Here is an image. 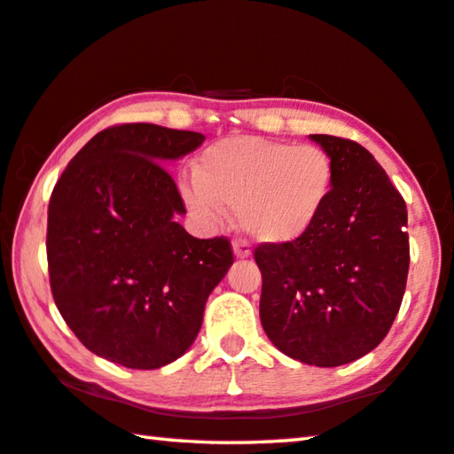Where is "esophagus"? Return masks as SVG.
<instances>
[{"label": "esophagus", "mask_w": 454, "mask_h": 454, "mask_svg": "<svg viewBox=\"0 0 454 454\" xmlns=\"http://www.w3.org/2000/svg\"><path fill=\"white\" fill-rule=\"evenodd\" d=\"M232 250H234L236 258H248L250 256V247H248V242H244V240H234Z\"/></svg>", "instance_id": "34e87169"}]
</instances>
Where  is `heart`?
Here are the masks:
<instances>
[{
	"label": "heart",
	"instance_id": "b5f03b06",
	"mask_svg": "<svg viewBox=\"0 0 454 454\" xmlns=\"http://www.w3.org/2000/svg\"><path fill=\"white\" fill-rule=\"evenodd\" d=\"M193 177L182 193L201 222L218 224L224 207H234L254 240L291 244L311 232L329 204L335 163L317 145L228 137L204 149Z\"/></svg>",
	"mask_w": 454,
	"mask_h": 454
}]
</instances>
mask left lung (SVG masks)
Here are the masks:
<instances>
[{"instance_id": "left-lung-1", "label": "left lung", "mask_w": 454, "mask_h": 454, "mask_svg": "<svg viewBox=\"0 0 454 454\" xmlns=\"http://www.w3.org/2000/svg\"><path fill=\"white\" fill-rule=\"evenodd\" d=\"M335 163L329 204L291 244H258L261 323L285 356L319 368L356 362L378 348L406 291V201L368 149L311 135Z\"/></svg>"}]
</instances>
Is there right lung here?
Masks as SVG:
<instances>
[{"label":"right lung","mask_w":454,"mask_h":454,"mask_svg":"<svg viewBox=\"0 0 454 454\" xmlns=\"http://www.w3.org/2000/svg\"><path fill=\"white\" fill-rule=\"evenodd\" d=\"M206 137L151 123L114 125L72 157L48 204L50 289L92 354L155 370L190 349L206 301L234 262L224 236L193 239L165 161Z\"/></svg>","instance_id":"1"}]
</instances>
